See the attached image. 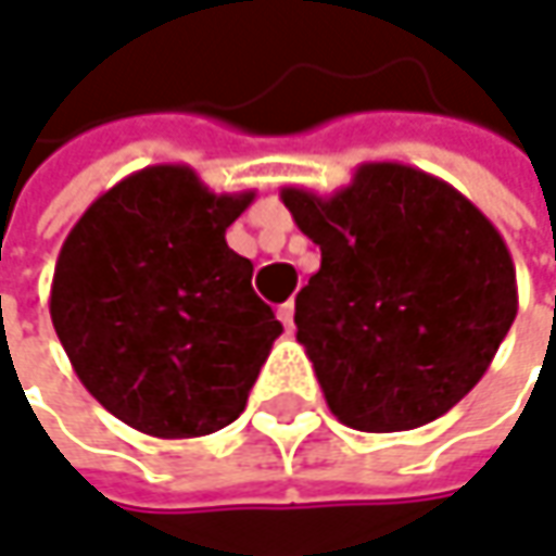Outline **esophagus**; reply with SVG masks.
I'll return each instance as SVG.
<instances>
[{"instance_id": "esophagus-1", "label": "esophagus", "mask_w": 556, "mask_h": 556, "mask_svg": "<svg viewBox=\"0 0 556 556\" xmlns=\"http://www.w3.org/2000/svg\"><path fill=\"white\" fill-rule=\"evenodd\" d=\"M277 315H279V321H282V328H286V330L295 328V302H292V299L279 305Z\"/></svg>"}]
</instances>
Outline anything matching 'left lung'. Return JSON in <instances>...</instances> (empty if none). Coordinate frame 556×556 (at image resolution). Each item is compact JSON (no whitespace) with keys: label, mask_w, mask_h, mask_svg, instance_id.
I'll return each mask as SVG.
<instances>
[{"label":"left lung","mask_w":556,"mask_h":556,"mask_svg":"<svg viewBox=\"0 0 556 556\" xmlns=\"http://www.w3.org/2000/svg\"><path fill=\"white\" fill-rule=\"evenodd\" d=\"M279 197L321 248L295 295V337L330 414L363 432L448 414L516 321V267L496 226L452 184L397 162L359 165L330 197Z\"/></svg>","instance_id":"left-lung-1"}]
</instances>
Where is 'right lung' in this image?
I'll return each mask as SVG.
<instances>
[{"label":"right lung","mask_w":556,"mask_h":556,"mask_svg":"<svg viewBox=\"0 0 556 556\" xmlns=\"http://www.w3.org/2000/svg\"><path fill=\"white\" fill-rule=\"evenodd\" d=\"M254 190L213 193L187 165L104 190L63 241L50 318L88 394L127 427L193 439L238 420L282 325L226 228Z\"/></svg>","instance_id":"add662e5"}]
</instances>
